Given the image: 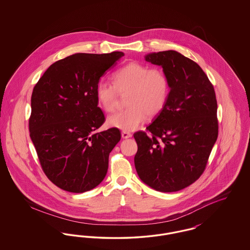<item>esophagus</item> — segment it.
Here are the masks:
<instances>
[{
    "instance_id": "34e87169",
    "label": "esophagus",
    "mask_w": 250,
    "mask_h": 250,
    "mask_svg": "<svg viewBox=\"0 0 250 250\" xmlns=\"http://www.w3.org/2000/svg\"><path fill=\"white\" fill-rule=\"evenodd\" d=\"M131 137H132V134H131L130 132L125 130L122 132V138L123 139H128V138H131Z\"/></svg>"
}]
</instances>
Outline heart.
<instances>
[{
	"label": "heart",
	"instance_id": "1",
	"mask_svg": "<svg viewBox=\"0 0 250 250\" xmlns=\"http://www.w3.org/2000/svg\"><path fill=\"white\" fill-rule=\"evenodd\" d=\"M113 84L100 81L95 88L98 106L112 111L117 104L118 93L126 94V107L111 114L107 125L125 131L136 129L148 117L158 115L166 106L170 86L161 68L131 62L112 75Z\"/></svg>",
	"mask_w": 250,
	"mask_h": 250
}]
</instances>
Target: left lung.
Instances as JSON below:
<instances>
[{
	"label": "left lung",
	"instance_id": "1",
	"mask_svg": "<svg viewBox=\"0 0 250 250\" xmlns=\"http://www.w3.org/2000/svg\"><path fill=\"white\" fill-rule=\"evenodd\" d=\"M145 60L162 66L170 91L166 106L147 132L134 133L135 167L152 188L175 192L202 176L217 139L214 86L197 62L177 51L151 53Z\"/></svg>",
	"mask_w": 250,
	"mask_h": 250
}]
</instances>
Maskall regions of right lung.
I'll return each instance as SVG.
<instances>
[{"mask_svg":"<svg viewBox=\"0 0 250 250\" xmlns=\"http://www.w3.org/2000/svg\"><path fill=\"white\" fill-rule=\"evenodd\" d=\"M124 56L76 53L52 63L34 87L29 130L46 176L63 190L83 193L105 178L118 128L94 133L105 122L95 88Z\"/></svg>","mask_w":250,"mask_h":250,"instance_id":"add662e5","label":"right lung"}]
</instances>
